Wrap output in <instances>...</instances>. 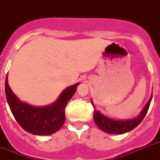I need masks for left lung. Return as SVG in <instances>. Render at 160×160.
<instances>
[{
  "label": "left lung",
  "mask_w": 160,
  "mask_h": 160,
  "mask_svg": "<svg viewBox=\"0 0 160 160\" xmlns=\"http://www.w3.org/2000/svg\"><path fill=\"white\" fill-rule=\"evenodd\" d=\"M152 99V94L150 96V100L148 101L146 105L145 106L141 112L138 116L132 119H127V120H119V119H114V118H109L102 114L101 112L98 110L93 111V121L95 124L98 127L99 129H101L102 132H107L109 134H123L126 132H128L132 131L141 122L143 118L147 113L149 107H150V102ZM91 101V103L94 107L93 100Z\"/></svg>",
  "instance_id": "8db88e82"
}]
</instances>
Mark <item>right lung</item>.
Instances as JSON below:
<instances>
[{"mask_svg":"<svg viewBox=\"0 0 160 160\" xmlns=\"http://www.w3.org/2000/svg\"><path fill=\"white\" fill-rule=\"evenodd\" d=\"M80 83L67 87L52 103L38 107L19 99L10 89L6 75L5 90L13 116L19 126L28 133L47 136L61 129L66 120L65 108L76 91Z\"/></svg>","mask_w":160,"mask_h":160,"instance_id":"right-lung-1","label":"right lung"}]
</instances>
